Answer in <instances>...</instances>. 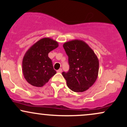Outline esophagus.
Masks as SVG:
<instances>
[{"label": "esophagus", "instance_id": "1", "mask_svg": "<svg viewBox=\"0 0 127 127\" xmlns=\"http://www.w3.org/2000/svg\"><path fill=\"white\" fill-rule=\"evenodd\" d=\"M57 72L58 73H62V68H59V69L57 70Z\"/></svg>", "mask_w": 127, "mask_h": 127}]
</instances>
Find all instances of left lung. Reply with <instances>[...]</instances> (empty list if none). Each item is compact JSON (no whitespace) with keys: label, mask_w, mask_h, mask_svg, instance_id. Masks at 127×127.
<instances>
[{"label":"left lung","mask_w":127,"mask_h":127,"mask_svg":"<svg viewBox=\"0 0 127 127\" xmlns=\"http://www.w3.org/2000/svg\"><path fill=\"white\" fill-rule=\"evenodd\" d=\"M68 56L69 70L62 72L67 87L74 92H84L95 82L99 63L94 52L82 40H75L63 45Z\"/></svg>","instance_id":"8db88e82"}]
</instances>
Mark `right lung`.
<instances>
[{"instance_id": "1", "label": "right lung", "mask_w": 127, "mask_h": 127, "mask_svg": "<svg viewBox=\"0 0 127 127\" xmlns=\"http://www.w3.org/2000/svg\"><path fill=\"white\" fill-rule=\"evenodd\" d=\"M58 46L56 41L46 37L39 40L26 52L23 60V72L29 84L41 87L56 73L48 54Z\"/></svg>"}]
</instances>
